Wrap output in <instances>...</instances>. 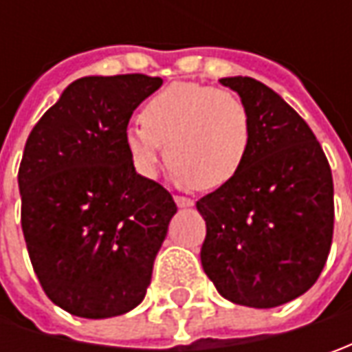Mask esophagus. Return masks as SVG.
<instances>
[{
	"label": "esophagus",
	"instance_id": "1",
	"mask_svg": "<svg viewBox=\"0 0 352 352\" xmlns=\"http://www.w3.org/2000/svg\"><path fill=\"white\" fill-rule=\"evenodd\" d=\"M174 201H176L178 208H190V206H194V201L186 196H174Z\"/></svg>",
	"mask_w": 352,
	"mask_h": 352
}]
</instances>
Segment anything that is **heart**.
Here are the masks:
<instances>
[{"mask_svg":"<svg viewBox=\"0 0 352 352\" xmlns=\"http://www.w3.org/2000/svg\"><path fill=\"white\" fill-rule=\"evenodd\" d=\"M123 141L135 168L144 176H155L166 146V162L178 182L217 190L245 166L252 121L235 94L176 82L144 103L141 123H129Z\"/></svg>","mask_w":352,"mask_h":352,"instance_id":"b5f03b06","label":"heart"}]
</instances>
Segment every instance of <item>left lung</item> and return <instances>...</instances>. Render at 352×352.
I'll use <instances>...</instances> for the list:
<instances>
[{"instance_id": "obj_1", "label": "left lung", "mask_w": 352, "mask_h": 352, "mask_svg": "<svg viewBox=\"0 0 352 352\" xmlns=\"http://www.w3.org/2000/svg\"><path fill=\"white\" fill-rule=\"evenodd\" d=\"M252 121L245 166L196 204L206 219L201 266L225 300L276 307L309 290L333 241V176L314 131L274 89L235 76Z\"/></svg>"}]
</instances>
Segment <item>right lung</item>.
Instances as JSON below:
<instances>
[{
  "mask_svg": "<svg viewBox=\"0 0 352 352\" xmlns=\"http://www.w3.org/2000/svg\"><path fill=\"white\" fill-rule=\"evenodd\" d=\"M160 86L144 74L80 78L25 142L17 180L29 258L52 304L78 318L141 304L176 213L168 190L135 172L123 141Z\"/></svg>",
  "mask_w": 352,
  "mask_h": 352,
  "instance_id": "add662e5",
  "label": "right lung"
}]
</instances>
